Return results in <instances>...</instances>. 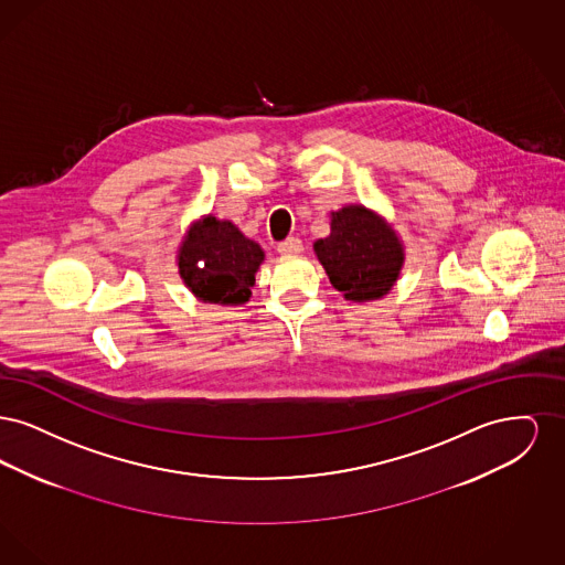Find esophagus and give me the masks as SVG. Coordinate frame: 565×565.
<instances>
[{"instance_id": "1", "label": "esophagus", "mask_w": 565, "mask_h": 565, "mask_svg": "<svg viewBox=\"0 0 565 565\" xmlns=\"http://www.w3.org/2000/svg\"><path fill=\"white\" fill-rule=\"evenodd\" d=\"M277 252L284 256H292V254H300L302 252V242L296 237H288L281 243H277Z\"/></svg>"}]
</instances>
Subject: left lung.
Segmentation results:
<instances>
[{
    "instance_id": "obj_1",
    "label": "left lung",
    "mask_w": 565,
    "mask_h": 565,
    "mask_svg": "<svg viewBox=\"0 0 565 565\" xmlns=\"http://www.w3.org/2000/svg\"><path fill=\"white\" fill-rule=\"evenodd\" d=\"M334 290L351 302L390 295L401 279L404 243L396 228L366 205H345L330 214V235L313 243Z\"/></svg>"
}]
</instances>
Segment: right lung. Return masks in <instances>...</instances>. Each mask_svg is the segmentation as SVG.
<instances>
[{"mask_svg":"<svg viewBox=\"0 0 565 565\" xmlns=\"http://www.w3.org/2000/svg\"><path fill=\"white\" fill-rule=\"evenodd\" d=\"M265 263V249L245 237L231 220L214 214L190 222L175 252V265L184 286L201 302L245 305Z\"/></svg>","mask_w":565,"mask_h":565,"instance_id":"1","label":"right lung"}]
</instances>
